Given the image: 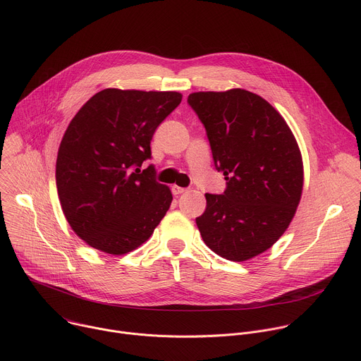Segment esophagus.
<instances>
[{
	"mask_svg": "<svg viewBox=\"0 0 361 361\" xmlns=\"http://www.w3.org/2000/svg\"><path fill=\"white\" fill-rule=\"evenodd\" d=\"M171 191H173L174 195H180V194L185 192L187 188H183V187H178V185H173V187H171Z\"/></svg>",
	"mask_w": 361,
	"mask_h": 361,
	"instance_id": "34e87169",
	"label": "esophagus"
}]
</instances>
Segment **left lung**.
I'll return each mask as SVG.
<instances>
[{
    "instance_id": "8db88e82",
    "label": "left lung",
    "mask_w": 361,
    "mask_h": 361,
    "mask_svg": "<svg viewBox=\"0 0 361 361\" xmlns=\"http://www.w3.org/2000/svg\"><path fill=\"white\" fill-rule=\"evenodd\" d=\"M205 128L223 194H205L195 219L216 254L245 262L270 248L294 217L302 190V161L284 118L260 95L234 88L187 98Z\"/></svg>"
}]
</instances>
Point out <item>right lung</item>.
Masks as SVG:
<instances>
[{"label": "right lung", "mask_w": 361, "mask_h": 361, "mask_svg": "<svg viewBox=\"0 0 361 361\" xmlns=\"http://www.w3.org/2000/svg\"><path fill=\"white\" fill-rule=\"evenodd\" d=\"M176 91L107 88L71 120L57 157V190L67 221L88 245L126 254L149 238L173 200L149 164L157 127L178 107Z\"/></svg>", "instance_id": "add662e5"}]
</instances>
